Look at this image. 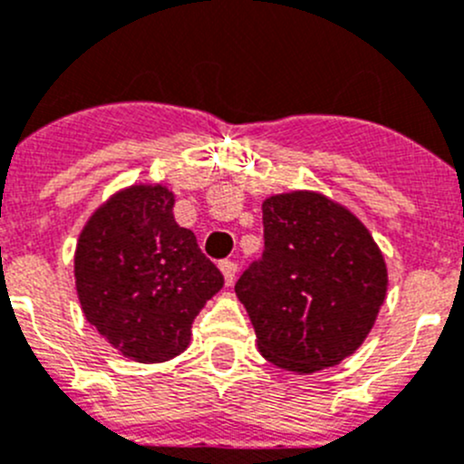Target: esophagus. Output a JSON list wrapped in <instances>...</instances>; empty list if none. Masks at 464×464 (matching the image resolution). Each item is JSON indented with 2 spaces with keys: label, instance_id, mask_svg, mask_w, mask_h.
I'll return each mask as SVG.
<instances>
[{
  "label": "esophagus",
  "instance_id": "esophagus-1",
  "mask_svg": "<svg viewBox=\"0 0 464 464\" xmlns=\"http://www.w3.org/2000/svg\"><path fill=\"white\" fill-rule=\"evenodd\" d=\"M218 266H220V271H223V276H225V282H232L235 280V276H237V268H239V264L235 262V259H223V262H218Z\"/></svg>",
  "mask_w": 464,
  "mask_h": 464
}]
</instances>
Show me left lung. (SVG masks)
<instances>
[{
	"label": "left lung",
	"instance_id": "1",
	"mask_svg": "<svg viewBox=\"0 0 464 464\" xmlns=\"http://www.w3.org/2000/svg\"><path fill=\"white\" fill-rule=\"evenodd\" d=\"M264 250L235 291L268 362L298 373L339 364L373 328L387 268L369 229L319 193L262 205Z\"/></svg>",
	"mask_w": 464,
	"mask_h": 464
}]
</instances>
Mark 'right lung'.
I'll use <instances>...</instances> for the list:
<instances>
[{
    "label": "right lung",
    "mask_w": 464,
    "mask_h": 464,
    "mask_svg": "<svg viewBox=\"0 0 464 464\" xmlns=\"http://www.w3.org/2000/svg\"><path fill=\"white\" fill-rule=\"evenodd\" d=\"M166 187H131L95 211L74 257L88 324L122 355L163 362L187 348L223 273L173 218Z\"/></svg>",
    "instance_id": "right-lung-1"
}]
</instances>
